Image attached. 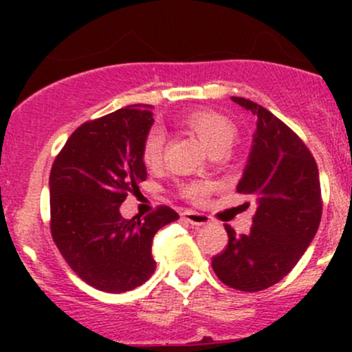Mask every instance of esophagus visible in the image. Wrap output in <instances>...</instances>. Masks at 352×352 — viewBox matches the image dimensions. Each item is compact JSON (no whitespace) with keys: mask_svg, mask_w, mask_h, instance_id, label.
<instances>
[{"mask_svg":"<svg viewBox=\"0 0 352 352\" xmlns=\"http://www.w3.org/2000/svg\"><path fill=\"white\" fill-rule=\"evenodd\" d=\"M184 219L194 226H204L211 221L208 214H202V212H196V211H186L184 212Z\"/></svg>","mask_w":352,"mask_h":352,"instance_id":"34e87169","label":"esophagus"}]
</instances>
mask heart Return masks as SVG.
Returning <instances> with one entry per match:
<instances>
[{"mask_svg": "<svg viewBox=\"0 0 352 352\" xmlns=\"http://www.w3.org/2000/svg\"><path fill=\"white\" fill-rule=\"evenodd\" d=\"M180 122L199 138L202 144L209 151L214 150H228L230 144L235 140V124L223 116L221 112L212 109H194L190 112L184 113ZM163 155V138L158 131H151L143 141L141 148V160L148 168H156L162 163ZM209 187L206 184H189L186 187L187 197L194 201H201L208 194Z\"/></svg>", "mask_w": 352, "mask_h": 352, "instance_id": "1", "label": "heart"}]
</instances>
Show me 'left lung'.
I'll list each match as a JSON object with an SVG mask.
<instances>
[{
    "label": "left lung",
    "instance_id": "obj_1",
    "mask_svg": "<svg viewBox=\"0 0 352 352\" xmlns=\"http://www.w3.org/2000/svg\"><path fill=\"white\" fill-rule=\"evenodd\" d=\"M235 104L257 119L247 165L236 190L257 202L248 235L226 226L228 247L212 258L219 281L240 291L276 285L296 265L322 218L318 168L303 141L262 105Z\"/></svg>",
    "mask_w": 352,
    "mask_h": 352
}]
</instances>
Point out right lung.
<instances>
[{
    "mask_svg": "<svg viewBox=\"0 0 352 352\" xmlns=\"http://www.w3.org/2000/svg\"><path fill=\"white\" fill-rule=\"evenodd\" d=\"M151 105H127L85 122L66 141L49 177L51 232L69 267L107 293H124L151 278L155 233L179 214L166 206L144 219H126L120 204L146 180L141 160L153 126Z\"/></svg>",
    "mask_w": 352,
    "mask_h": 352,
    "instance_id": "obj_1",
    "label": "right lung"
}]
</instances>
